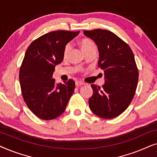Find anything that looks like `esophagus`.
<instances>
[{
    "instance_id": "esophagus-1",
    "label": "esophagus",
    "mask_w": 157,
    "mask_h": 157,
    "mask_svg": "<svg viewBox=\"0 0 157 157\" xmlns=\"http://www.w3.org/2000/svg\"><path fill=\"white\" fill-rule=\"evenodd\" d=\"M84 84H85V83L83 82H81V81H76V86H83Z\"/></svg>"
}]
</instances>
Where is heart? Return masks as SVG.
I'll return each mask as SVG.
<instances>
[{
	"instance_id": "heart-1",
	"label": "heart",
	"mask_w": 157,
	"mask_h": 157,
	"mask_svg": "<svg viewBox=\"0 0 157 157\" xmlns=\"http://www.w3.org/2000/svg\"><path fill=\"white\" fill-rule=\"evenodd\" d=\"M79 44H80L81 48H82V50L83 51V52L84 53L90 50V49L96 48L94 43L91 40L89 39V38H82V39H81L80 41H79ZM71 45L69 44H66L65 47H64L63 53L64 58H66L68 56V53H69L71 51Z\"/></svg>"
}]
</instances>
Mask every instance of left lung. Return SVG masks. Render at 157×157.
I'll return each mask as SVG.
<instances>
[{"mask_svg":"<svg viewBox=\"0 0 157 157\" xmlns=\"http://www.w3.org/2000/svg\"><path fill=\"white\" fill-rule=\"evenodd\" d=\"M94 40L99 51L98 66L104 72L102 87L91 84L89 100L92 112L103 119L121 114L132 102L137 87L139 71L129 46L111 31L95 29L83 31Z\"/></svg>","mask_w":157,"mask_h":157,"instance_id":"left-lung-1","label":"left lung"}]
</instances>
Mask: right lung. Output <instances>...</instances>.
Returning a JSON list of instances; mask_svg holds the SVG:
<instances>
[{
    "mask_svg": "<svg viewBox=\"0 0 157 157\" xmlns=\"http://www.w3.org/2000/svg\"><path fill=\"white\" fill-rule=\"evenodd\" d=\"M79 31H55L44 34L30 44L19 71L21 93L29 109L44 120L54 119L65 111L75 89L69 79L56 84L55 66L63 59V49Z\"/></svg>",
    "mask_w": 157,
    "mask_h": 157,
    "instance_id": "right-lung-1",
    "label": "right lung"
}]
</instances>
